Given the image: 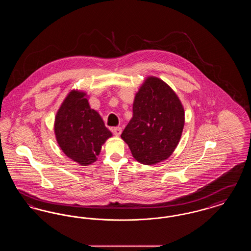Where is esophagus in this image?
<instances>
[{"instance_id": "obj_1", "label": "esophagus", "mask_w": 251, "mask_h": 251, "mask_svg": "<svg viewBox=\"0 0 251 251\" xmlns=\"http://www.w3.org/2000/svg\"><path fill=\"white\" fill-rule=\"evenodd\" d=\"M112 131H113L115 135L120 136V134H121V131H122V130H121V128H120V127H115V128H113V129H112Z\"/></svg>"}]
</instances>
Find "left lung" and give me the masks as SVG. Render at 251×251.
Segmentation results:
<instances>
[{"label": "left lung", "mask_w": 251, "mask_h": 251, "mask_svg": "<svg viewBox=\"0 0 251 251\" xmlns=\"http://www.w3.org/2000/svg\"><path fill=\"white\" fill-rule=\"evenodd\" d=\"M132 118L121 133L133 158L147 166L173 153L184 126L179 97L163 80L149 76L135 94Z\"/></svg>", "instance_id": "obj_1"}]
</instances>
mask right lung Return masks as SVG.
Masks as SVG:
<instances>
[{
  "label": "right lung",
  "instance_id": "obj_1",
  "mask_svg": "<svg viewBox=\"0 0 251 251\" xmlns=\"http://www.w3.org/2000/svg\"><path fill=\"white\" fill-rule=\"evenodd\" d=\"M53 129L60 149L81 166L97 161L101 146L112 136L100 114L90 107L86 93L79 90H72L65 98Z\"/></svg>",
  "mask_w": 251,
  "mask_h": 251
}]
</instances>
